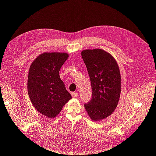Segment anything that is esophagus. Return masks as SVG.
Returning <instances> with one entry per match:
<instances>
[{
    "mask_svg": "<svg viewBox=\"0 0 156 156\" xmlns=\"http://www.w3.org/2000/svg\"><path fill=\"white\" fill-rule=\"evenodd\" d=\"M72 96L73 98H77L78 96V94L77 92H72Z\"/></svg>",
    "mask_w": 156,
    "mask_h": 156,
    "instance_id": "34e87169",
    "label": "esophagus"
}]
</instances>
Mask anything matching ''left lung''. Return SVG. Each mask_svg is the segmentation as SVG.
Here are the masks:
<instances>
[{"mask_svg":"<svg viewBox=\"0 0 156 156\" xmlns=\"http://www.w3.org/2000/svg\"><path fill=\"white\" fill-rule=\"evenodd\" d=\"M90 79L92 98L84 107L92 120L111 115L119 101L121 92L120 69L115 58L102 49L81 52Z\"/></svg>","mask_w":156,"mask_h":156,"instance_id":"1","label":"left lung"}]
</instances>
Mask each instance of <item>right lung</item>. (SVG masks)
<instances>
[{
  "mask_svg": "<svg viewBox=\"0 0 156 156\" xmlns=\"http://www.w3.org/2000/svg\"><path fill=\"white\" fill-rule=\"evenodd\" d=\"M68 55L45 53L34 60L28 77V94L37 111L48 118H54L72 96L60 79L59 71Z\"/></svg>",
  "mask_w": 156,
  "mask_h": 156,
  "instance_id": "right-lung-1",
  "label": "right lung"
}]
</instances>
